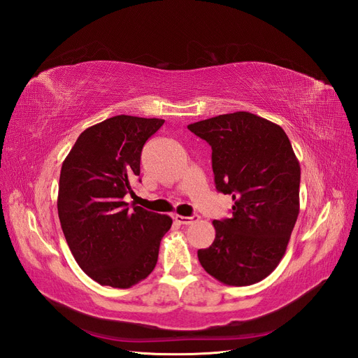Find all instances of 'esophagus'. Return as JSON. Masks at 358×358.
<instances>
[{
	"mask_svg": "<svg viewBox=\"0 0 358 358\" xmlns=\"http://www.w3.org/2000/svg\"><path fill=\"white\" fill-rule=\"evenodd\" d=\"M173 219H176V222H178L180 224H192L193 222H198L199 220V216L186 217V216H180V214H176V216H173Z\"/></svg>",
	"mask_w": 358,
	"mask_h": 358,
	"instance_id": "34e87169",
	"label": "esophagus"
}]
</instances>
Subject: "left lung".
<instances>
[{"label": "left lung", "mask_w": 358, "mask_h": 358, "mask_svg": "<svg viewBox=\"0 0 358 358\" xmlns=\"http://www.w3.org/2000/svg\"><path fill=\"white\" fill-rule=\"evenodd\" d=\"M211 145L216 189L232 195L231 219L214 220L216 238L198 250L210 275L231 287L267 278L287 252L300 213V163L285 130L250 112L189 124Z\"/></svg>", "instance_id": "obj_1"}]
</instances>
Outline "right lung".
Segmentation results:
<instances>
[{"label": "right lung", "instance_id": "add662e5", "mask_svg": "<svg viewBox=\"0 0 358 358\" xmlns=\"http://www.w3.org/2000/svg\"><path fill=\"white\" fill-rule=\"evenodd\" d=\"M165 120L117 115L85 129L63 162L58 217L78 265L103 287L126 289L155 270L172 219L124 201L135 195L141 152Z\"/></svg>", "mask_w": 358, "mask_h": 358}]
</instances>
